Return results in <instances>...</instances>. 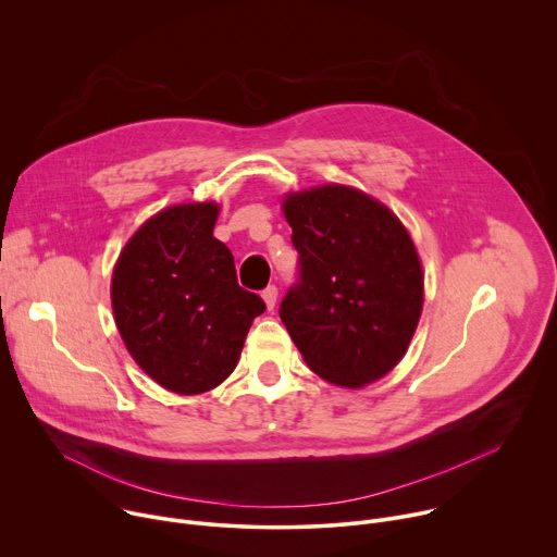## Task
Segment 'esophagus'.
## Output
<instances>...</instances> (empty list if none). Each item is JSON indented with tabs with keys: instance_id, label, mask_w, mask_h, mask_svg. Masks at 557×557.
Listing matches in <instances>:
<instances>
[{
	"instance_id": "1",
	"label": "esophagus",
	"mask_w": 557,
	"mask_h": 557,
	"mask_svg": "<svg viewBox=\"0 0 557 557\" xmlns=\"http://www.w3.org/2000/svg\"><path fill=\"white\" fill-rule=\"evenodd\" d=\"M262 299H264L267 308H269V310H273V308H275V304H277V288H275V286H269V288H264V293H262Z\"/></svg>"
}]
</instances>
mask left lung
I'll return each instance as SVG.
<instances>
[{
    "label": "left lung",
    "instance_id": "left-lung-1",
    "mask_svg": "<svg viewBox=\"0 0 557 557\" xmlns=\"http://www.w3.org/2000/svg\"><path fill=\"white\" fill-rule=\"evenodd\" d=\"M282 211L301 275L280 308L293 344L339 387L379 381L421 320L425 273L412 235L381 200L339 183L288 191Z\"/></svg>",
    "mask_w": 557,
    "mask_h": 557
}]
</instances>
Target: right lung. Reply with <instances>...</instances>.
<instances>
[{"mask_svg": "<svg viewBox=\"0 0 557 557\" xmlns=\"http://www.w3.org/2000/svg\"><path fill=\"white\" fill-rule=\"evenodd\" d=\"M220 205L181 202L147 218L125 243L110 297L119 335L158 385L194 396L237 366L264 301L235 277L231 251L213 237Z\"/></svg>", "mask_w": 557, "mask_h": 557, "instance_id": "right-lung-1", "label": "right lung"}]
</instances>
